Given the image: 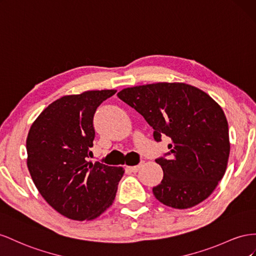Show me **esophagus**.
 Instances as JSON below:
<instances>
[{"mask_svg":"<svg viewBox=\"0 0 256 256\" xmlns=\"http://www.w3.org/2000/svg\"><path fill=\"white\" fill-rule=\"evenodd\" d=\"M142 165H144V162H142L140 165H137V166H126V170H130V172H137L138 170H140V168Z\"/></svg>","mask_w":256,"mask_h":256,"instance_id":"1","label":"esophagus"}]
</instances>
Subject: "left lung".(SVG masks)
<instances>
[{
    "label": "left lung",
    "instance_id": "obj_1",
    "mask_svg": "<svg viewBox=\"0 0 256 256\" xmlns=\"http://www.w3.org/2000/svg\"><path fill=\"white\" fill-rule=\"evenodd\" d=\"M154 130L160 142L170 138V156L156 162L164 176L152 188L164 205L188 209L214 191L226 170L230 151L223 109L206 92L184 82H156L126 88L118 94Z\"/></svg>",
    "mask_w": 256,
    "mask_h": 256
}]
</instances>
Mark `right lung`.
Instances as JSON below:
<instances>
[{
  "instance_id": "obj_1",
  "label": "right lung",
  "mask_w": 256,
  "mask_h": 256,
  "mask_svg": "<svg viewBox=\"0 0 256 256\" xmlns=\"http://www.w3.org/2000/svg\"><path fill=\"white\" fill-rule=\"evenodd\" d=\"M116 90L65 96L44 109L26 137V165L49 205L70 220L90 221L112 206L123 167L88 162L93 116Z\"/></svg>"
}]
</instances>
